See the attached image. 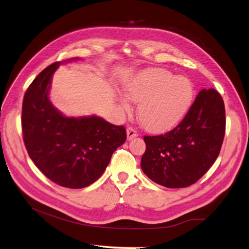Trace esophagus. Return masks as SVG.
Instances as JSON below:
<instances>
[{"instance_id": "34e87169", "label": "esophagus", "mask_w": 249, "mask_h": 249, "mask_svg": "<svg viewBox=\"0 0 249 249\" xmlns=\"http://www.w3.org/2000/svg\"><path fill=\"white\" fill-rule=\"evenodd\" d=\"M126 134H127V139L128 140H131L134 139L135 137L138 136V133H137V130L134 128V127H127V129H126Z\"/></svg>"}]
</instances>
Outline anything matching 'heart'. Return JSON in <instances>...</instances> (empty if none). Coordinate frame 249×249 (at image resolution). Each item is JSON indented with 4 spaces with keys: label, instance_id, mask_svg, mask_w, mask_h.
Instances as JSON below:
<instances>
[{
    "label": "heart",
    "instance_id": "b5f03b06",
    "mask_svg": "<svg viewBox=\"0 0 249 249\" xmlns=\"http://www.w3.org/2000/svg\"><path fill=\"white\" fill-rule=\"evenodd\" d=\"M126 94L138 105V119L151 133H166L176 127L192 107L195 98L193 83L186 77L176 76L161 68L146 70L126 84ZM120 103L130 110L126 97Z\"/></svg>",
    "mask_w": 249,
    "mask_h": 249
}]
</instances>
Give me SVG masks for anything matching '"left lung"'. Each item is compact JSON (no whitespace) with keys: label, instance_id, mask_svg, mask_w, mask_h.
Masks as SVG:
<instances>
[{"label":"left lung","instance_id":"1","mask_svg":"<svg viewBox=\"0 0 249 249\" xmlns=\"http://www.w3.org/2000/svg\"><path fill=\"white\" fill-rule=\"evenodd\" d=\"M225 129L223 97L214 89H203L176 128L165 135L144 136L142 171L161 186H190L218 157Z\"/></svg>","mask_w":249,"mask_h":249}]
</instances>
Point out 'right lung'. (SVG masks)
Instances as JSON below:
<instances>
[{
    "label": "right lung",
    "instance_id": "obj_1",
    "mask_svg": "<svg viewBox=\"0 0 249 249\" xmlns=\"http://www.w3.org/2000/svg\"><path fill=\"white\" fill-rule=\"evenodd\" d=\"M60 65L56 62L45 68L26 89L23 141L35 166L52 182L83 188L102 177L113 152L126 141V130L96 115L62 114L49 99L52 75Z\"/></svg>",
    "mask_w": 249,
    "mask_h": 249
}]
</instances>
